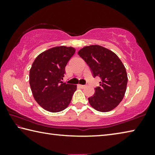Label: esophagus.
Segmentation results:
<instances>
[{
  "label": "esophagus",
  "instance_id": "obj_1",
  "mask_svg": "<svg viewBox=\"0 0 155 155\" xmlns=\"http://www.w3.org/2000/svg\"><path fill=\"white\" fill-rule=\"evenodd\" d=\"M78 86H79V87H81V88H85V87H86V85H78Z\"/></svg>",
  "mask_w": 155,
  "mask_h": 155
}]
</instances>
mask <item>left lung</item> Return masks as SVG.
Returning a JSON list of instances; mask_svg holds the SVG:
<instances>
[{
	"label": "left lung",
	"mask_w": 155,
	"mask_h": 155,
	"mask_svg": "<svg viewBox=\"0 0 155 155\" xmlns=\"http://www.w3.org/2000/svg\"><path fill=\"white\" fill-rule=\"evenodd\" d=\"M93 72L94 77L101 78L100 87L88 98L96 111L108 112L122 101L127 90V73L121 60L114 52L99 45L83 47L78 52Z\"/></svg>",
	"instance_id": "1"
}]
</instances>
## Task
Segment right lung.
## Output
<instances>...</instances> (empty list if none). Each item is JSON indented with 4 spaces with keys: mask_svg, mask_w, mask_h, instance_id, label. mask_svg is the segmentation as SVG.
Returning a JSON list of instances; mask_svg holds the SVG:
<instances>
[{
    "mask_svg": "<svg viewBox=\"0 0 155 155\" xmlns=\"http://www.w3.org/2000/svg\"><path fill=\"white\" fill-rule=\"evenodd\" d=\"M76 49L55 46L36 57L29 72V84L34 99L46 111L56 113L67 108L77 86L61 81L65 68Z\"/></svg>",
    "mask_w": 155,
    "mask_h": 155,
    "instance_id": "obj_1",
    "label": "right lung"
}]
</instances>
